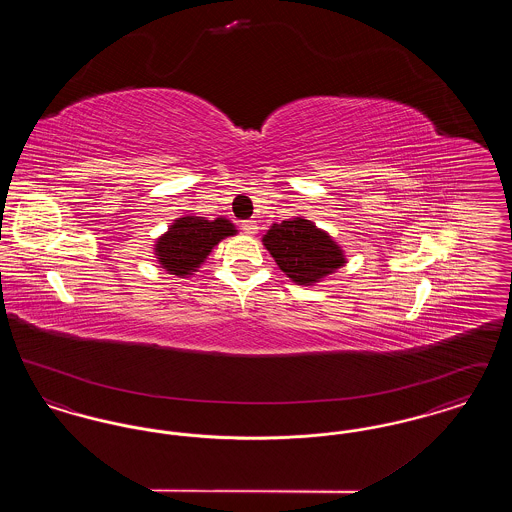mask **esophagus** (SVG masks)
Wrapping results in <instances>:
<instances>
[{
    "label": "esophagus",
    "mask_w": 512,
    "mask_h": 512,
    "mask_svg": "<svg viewBox=\"0 0 512 512\" xmlns=\"http://www.w3.org/2000/svg\"><path fill=\"white\" fill-rule=\"evenodd\" d=\"M242 230H244L247 236H255V234H257V230H259L257 220H244V222H242Z\"/></svg>",
    "instance_id": "1"
}]
</instances>
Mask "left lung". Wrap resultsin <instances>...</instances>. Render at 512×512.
Instances as JSON below:
<instances>
[{
	"instance_id": "8db88e82",
	"label": "left lung",
	"mask_w": 512,
	"mask_h": 512,
	"mask_svg": "<svg viewBox=\"0 0 512 512\" xmlns=\"http://www.w3.org/2000/svg\"><path fill=\"white\" fill-rule=\"evenodd\" d=\"M263 245L278 268L299 286H313L347 263L338 242L305 217L272 224Z\"/></svg>"
}]
</instances>
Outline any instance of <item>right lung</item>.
<instances>
[{
  "mask_svg": "<svg viewBox=\"0 0 512 512\" xmlns=\"http://www.w3.org/2000/svg\"><path fill=\"white\" fill-rule=\"evenodd\" d=\"M238 230L232 220L219 217H180L155 242V259L161 268L178 278H188L205 263L209 253L224 238L236 236Z\"/></svg>",
  "mask_w": 512,
  "mask_h": 512,
  "instance_id": "add662e5",
  "label": "right lung"
}]
</instances>
